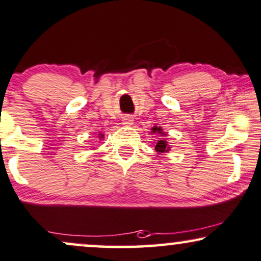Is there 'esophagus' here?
Here are the masks:
<instances>
[{"label":"esophagus","mask_w":261,"mask_h":261,"mask_svg":"<svg viewBox=\"0 0 261 261\" xmlns=\"http://www.w3.org/2000/svg\"><path fill=\"white\" fill-rule=\"evenodd\" d=\"M123 124L124 125H133L134 119L131 117H125V118H123Z\"/></svg>","instance_id":"esophagus-1"}]
</instances>
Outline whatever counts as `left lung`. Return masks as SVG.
<instances>
[{"mask_svg": "<svg viewBox=\"0 0 261 261\" xmlns=\"http://www.w3.org/2000/svg\"><path fill=\"white\" fill-rule=\"evenodd\" d=\"M151 135H159V138L156 142H152L155 145V150L158 152V155H163L165 152L171 150V145H169L168 142H167V133L162 130L161 126H152L151 127Z\"/></svg>", "mask_w": 261, "mask_h": 261, "instance_id": "left-lung-1", "label": "left lung"}]
</instances>
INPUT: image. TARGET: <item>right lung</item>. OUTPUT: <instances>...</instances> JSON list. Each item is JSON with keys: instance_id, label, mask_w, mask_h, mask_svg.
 <instances>
[{"instance_id": "add662e5", "label": "right lung", "mask_w": 261, "mask_h": 261, "mask_svg": "<svg viewBox=\"0 0 261 261\" xmlns=\"http://www.w3.org/2000/svg\"><path fill=\"white\" fill-rule=\"evenodd\" d=\"M99 138H100V140H102V138H103V134L99 133Z\"/></svg>"}]
</instances>
